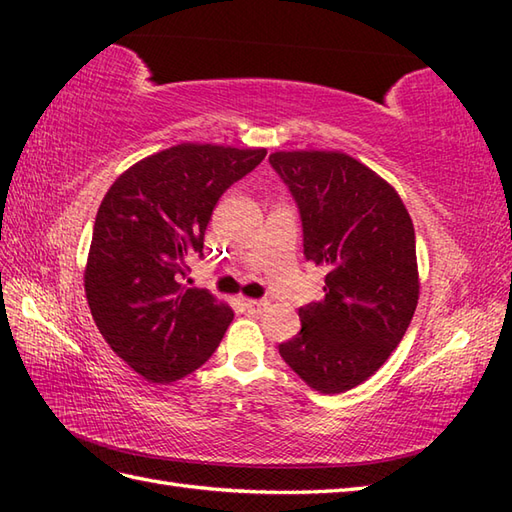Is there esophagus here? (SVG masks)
I'll list each match as a JSON object with an SVG mask.
<instances>
[{"mask_svg":"<svg viewBox=\"0 0 512 512\" xmlns=\"http://www.w3.org/2000/svg\"><path fill=\"white\" fill-rule=\"evenodd\" d=\"M244 306H246L248 312H262V310H266L268 301H264V299H246Z\"/></svg>","mask_w":512,"mask_h":512,"instance_id":"obj_1","label":"esophagus"}]
</instances>
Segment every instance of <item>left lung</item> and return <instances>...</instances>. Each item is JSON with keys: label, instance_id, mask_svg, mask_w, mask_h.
<instances>
[{"label": "left lung", "instance_id": "8db88e82", "mask_svg": "<svg viewBox=\"0 0 512 512\" xmlns=\"http://www.w3.org/2000/svg\"><path fill=\"white\" fill-rule=\"evenodd\" d=\"M295 198L303 255L325 268V299L299 308L279 354L319 394H343L383 365L418 306L416 233L387 180L343 151H275Z\"/></svg>", "mask_w": 512, "mask_h": 512}]
</instances>
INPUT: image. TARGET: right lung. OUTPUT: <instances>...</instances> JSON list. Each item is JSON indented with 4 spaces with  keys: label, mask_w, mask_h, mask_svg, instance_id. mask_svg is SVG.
<instances>
[{
    "label": "right lung",
    "mask_w": 512,
    "mask_h": 512,
    "mask_svg": "<svg viewBox=\"0 0 512 512\" xmlns=\"http://www.w3.org/2000/svg\"><path fill=\"white\" fill-rule=\"evenodd\" d=\"M264 158L266 149L182 143L136 162L105 193L85 297L107 345L149 383L195 372L233 321L224 301L182 279L217 200Z\"/></svg>",
    "instance_id": "add662e5"
}]
</instances>
